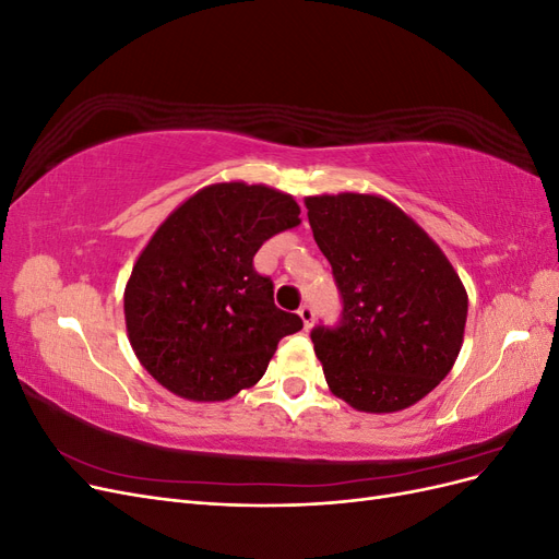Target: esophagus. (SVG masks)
<instances>
[{
  "label": "esophagus",
  "mask_w": 559,
  "mask_h": 559,
  "mask_svg": "<svg viewBox=\"0 0 559 559\" xmlns=\"http://www.w3.org/2000/svg\"><path fill=\"white\" fill-rule=\"evenodd\" d=\"M298 317L302 319V326L310 329V326H312V321H314V310H312L310 306H302V308L298 310Z\"/></svg>",
  "instance_id": "1"
}]
</instances>
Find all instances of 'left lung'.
<instances>
[{
    "label": "left lung",
    "instance_id": "left-lung-1",
    "mask_svg": "<svg viewBox=\"0 0 559 559\" xmlns=\"http://www.w3.org/2000/svg\"><path fill=\"white\" fill-rule=\"evenodd\" d=\"M343 314L310 337L329 389L361 413L425 399L456 361L468 296L452 263L394 202L368 193L306 198Z\"/></svg>",
    "mask_w": 559,
    "mask_h": 559
}]
</instances>
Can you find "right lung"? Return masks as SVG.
<instances>
[{"label":"right lung","instance_id":"1","mask_svg":"<svg viewBox=\"0 0 559 559\" xmlns=\"http://www.w3.org/2000/svg\"><path fill=\"white\" fill-rule=\"evenodd\" d=\"M298 214L289 193L224 181L165 218L123 296L130 345L154 380L181 399L226 401L263 378L277 343L302 321L275 306L253 253L298 226Z\"/></svg>","mask_w":559,"mask_h":559}]
</instances>
